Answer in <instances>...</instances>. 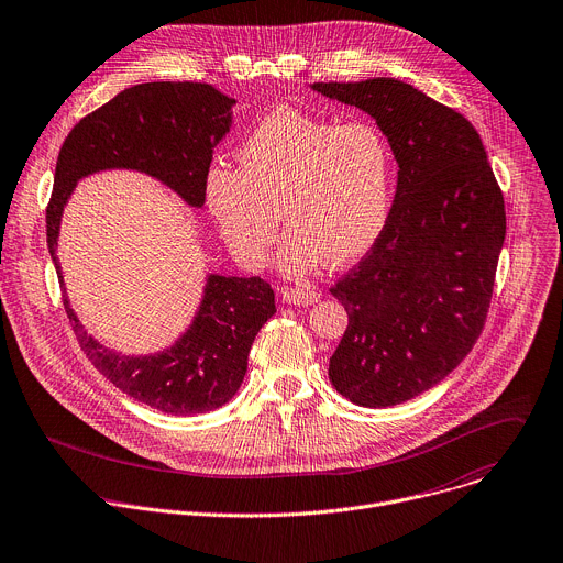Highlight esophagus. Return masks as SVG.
Returning a JSON list of instances; mask_svg holds the SVG:
<instances>
[{
    "mask_svg": "<svg viewBox=\"0 0 563 563\" xmlns=\"http://www.w3.org/2000/svg\"><path fill=\"white\" fill-rule=\"evenodd\" d=\"M319 298H321V291H317V289H283V300L285 302H289V305H314V302H319Z\"/></svg>",
    "mask_w": 563,
    "mask_h": 563,
    "instance_id": "1",
    "label": "esophagus"
}]
</instances>
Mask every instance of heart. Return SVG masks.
Instances as JSON below:
<instances>
[{
    "label": "heart",
    "mask_w": 563,
    "mask_h": 563,
    "mask_svg": "<svg viewBox=\"0 0 563 563\" xmlns=\"http://www.w3.org/2000/svg\"><path fill=\"white\" fill-rule=\"evenodd\" d=\"M240 168L216 164L207 203L246 267H261L280 216L289 229L278 267L291 278L323 261L343 267L366 255L388 222L393 152L368 121L332 123L291 108L267 114L238 147Z\"/></svg>",
    "instance_id": "1"
}]
</instances>
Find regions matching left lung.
Segmentation results:
<instances>
[{
    "mask_svg": "<svg viewBox=\"0 0 563 563\" xmlns=\"http://www.w3.org/2000/svg\"><path fill=\"white\" fill-rule=\"evenodd\" d=\"M310 87L371 114L399 168L384 233L330 289L347 328L328 371L356 406H395L440 384L481 336L505 240L503 192L474 125L413 85Z\"/></svg>",
    "mask_w": 563,
    "mask_h": 563,
    "instance_id": "8db88e82",
    "label": "left lung"
}]
</instances>
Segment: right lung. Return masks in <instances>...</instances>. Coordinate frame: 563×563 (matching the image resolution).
Masks as SVG:
<instances>
[{"label":"right lung","instance_id":"add662e5","mask_svg":"<svg viewBox=\"0 0 563 563\" xmlns=\"http://www.w3.org/2000/svg\"><path fill=\"white\" fill-rule=\"evenodd\" d=\"M235 98L207 82H141L80 119L65 139L46 207V244L56 258L60 220L76 184L125 168L159 179L188 207L201 209L213 147L231 128ZM65 285V283H63ZM65 310L87 360L125 395L170 416L209 413L240 388L255 334L276 314L274 289L258 276L209 274L188 330L164 352L121 354L98 343Z\"/></svg>","mask_w":563,"mask_h":563}]
</instances>
